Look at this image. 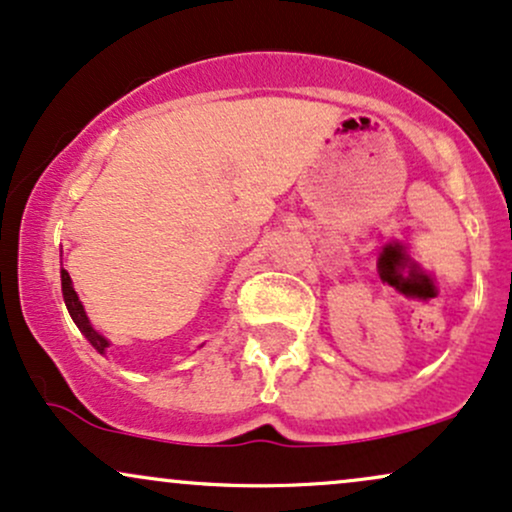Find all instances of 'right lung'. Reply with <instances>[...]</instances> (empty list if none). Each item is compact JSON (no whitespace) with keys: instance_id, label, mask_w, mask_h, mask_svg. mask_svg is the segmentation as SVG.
Segmentation results:
<instances>
[{"instance_id":"right-lung-1","label":"right lung","mask_w":512,"mask_h":512,"mask_svg":"<svg viewBox=\"0 0 512 512\" xmlns=\"http://www.w3.org/2000/svg\"><path fill=\"white\" fill-rule=\"evenodd\" d=\"M62 294H64L66 309H69V316L74 318V323L78 326V330H81V333L86 335V340L95 347V350H98L100 354H105L107 347H110V340H107L105 335H100L98 330L93 328V323H90L86 309H83L81 299H78V294L74 290V282H71L69 273H66L64 268H62Z\"/></svg>"}]
</instances>
